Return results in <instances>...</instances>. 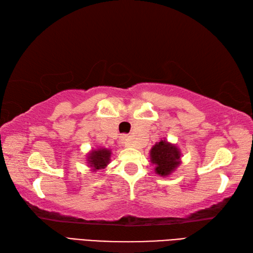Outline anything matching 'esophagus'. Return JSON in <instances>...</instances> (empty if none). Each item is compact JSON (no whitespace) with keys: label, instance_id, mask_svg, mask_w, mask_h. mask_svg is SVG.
<instances>
[{"label":"esophagus","instance_id":"34e87169","mask_svg":"<svg viewBox=\"0 0 253 253\" xmlns=\"http://www.w3.org/2000/svg\"><path fill=\"white\" fill-rule=\"evenodd\" d=\"M127 136H126V135H123V136L121 137V140L123 141V143H125V144H126L127 143Z\"/></svg>","mask_w":253,"mask_h":253}]
</instances>
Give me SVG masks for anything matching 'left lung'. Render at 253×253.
I'll use <instances>...</instances> for the list:
<instances>
[{"instance_id":"left-lung-1","label":"left lung","mask_w":253,"mask_h":253,"mask_svg":"<svg viewBox=\"0 0 253 253\" xmlns=\"http://www.w3.org/2000/svg\"><path fill=\"white\" fill-rule=\"evenodd\" d=\"M179 158L178 148L165 140L156 144L150 150L151 162L156 164V173L161 176L169 175L180 164Z\"/></svg>"}]
</instances>
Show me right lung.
<instances>
[{
  "mask_svg": "<svg viewBox=\"0 0 253 253\" xmlns=\"http://www.w3.org/2000/svg\"><path fill=\"white\" fill-rule=\"evenodd\" d=\"M110 158V151L105 149L93 150L88 158V162L91 168H93V170L104 169L108 164Z\"/></svg>",
  "mask_w": 253,
  "mask_h": 253,
  "instance_id": "right-lung-1",
  "label": "right lung"
}]
</instances>
